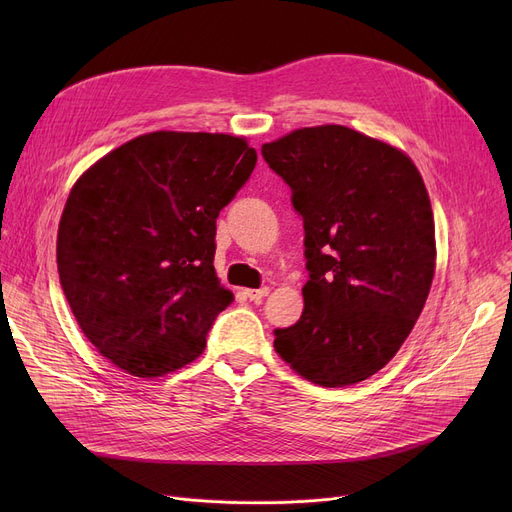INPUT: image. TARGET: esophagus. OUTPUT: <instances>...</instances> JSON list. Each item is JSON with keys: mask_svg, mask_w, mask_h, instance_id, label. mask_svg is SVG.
I'll return each instance as SVG.
<instances>
[{"mask_svg": "<svg viewBox=\"0 0 512 512\" xmlns=\"http://www.w3.org/2000/svg\"><path fill=\"white\" fill-rule=\"evenodd\" d=\"M267 294H270V288H267V286H263V288H247L245 290V297L249 301H261L263 297H267Z\"/></svg>", "mask_w": 512, "mask_h": 512, "instance_id": "34e87169", "label": "esophagus"}]
</instances>
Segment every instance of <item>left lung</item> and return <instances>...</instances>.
Here are the masks:
<instances>
[{
    "label": "left lung",
    "instance_id": "8db88e82",
    "mask_svg": "<svg viewBox=\"0 0 512 512\" xmlns=\"http://www.w3.org/2000/svg\"><path fill=\"white\" fill-rule=\"evenodd\" d=\"M261 155L290 186L309 272L303 315L274 330L276 353L313 384L363 382L398 353L432 288L423 178L402 151L338 124L294 130Z\"/></svg>",
    "mask_w": 512,
    "mask_h": 512
}]
</instances>
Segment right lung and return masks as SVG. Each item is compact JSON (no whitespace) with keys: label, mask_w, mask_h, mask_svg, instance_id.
<instances>
[{"label":"right lung","mask_w":512,"mask_h":512,"mask_svg":"<svg viewBox=\"0 0 512 512\" xmlns=\"http://www.w3.org/2000/svg\"><path fill=\"white\" fill-rule=\"evenodd\" d=\"M255 164L240 137L159 130L76 180L58 230L60 284L116 367L157 378L203 353L234 299L213 270L215 220Z\"/></svg>","instance_id":"add662e5"}]
</instances>
